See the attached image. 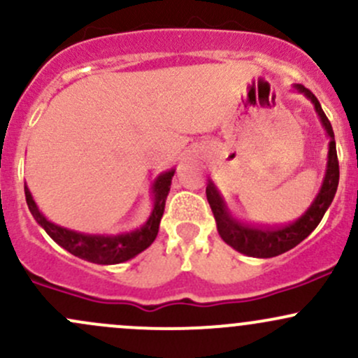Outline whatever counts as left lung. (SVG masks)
Listing matches in <instances>:
<instances>
[{
	"label": "left lung",
	"mask_w": 358,
	"mask_h": 358,
	"mask_svg": "<svg viewBox=\"0 0 358 358\" xmlns=\"http://www.w3.org/2000/svg\"><path fill=\"white\" fill-rule=\"evenodd\" d=\"M294 88L299 93H304V95L313 101L326 134L329 137L328 164H326L323 185H321L320 194L316 195L311 207H309L297 221L287 224V226L275 227V229L273 227L250 226V224L238 221V219H234L233 215H231V212L227 210L226 202L222 200L217 188H215V185L210 180L207 182L206 195L207 200H209L212 214H214L215 217V222H217L219 234H221V238L231 246V248H234L243 255H248V257L272 258L277 257V255L285 253V251L292 250L294 246L299 245L302 239L308 238L309 234L316 229L317 224L321 222L324 212L328 210L333 199H335L336 188H338L340 166L338 156H336V143L331 124H329L328 117L324 115L317 98L314 96L308 88H304L302 85H296Z\"/></svg>",
	"instance_id": "obj_1"
}]
</instances>
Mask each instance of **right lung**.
<instances>
[{"label": "right lung", "mask_w": 358, "mask_h": 358, "mask_svg": "<svg viewBox=\"0 0 358 358\" xmlns=\"http://www.w3.org/2000/svg\"><path fill=\"white\" fill-rule=\"evenodd\" d=\"M175 170L164 171L152 183V210L144 226L139 229L129 231V233L115 234V236H105V234H85L78 231L66 229V227L57 226V224L47 221L37 203L34 202L32 194L25 187L27 206L32 212L34 219L41 224L59 246L69 251L74 257L81 260L98 263V265H115V263L127 262L144 251L158 236L159 221L163 217L164 203H166L168 192H170L171 178Z\"/></svg>", "instance_id": "add662e5"}]
</instances>
